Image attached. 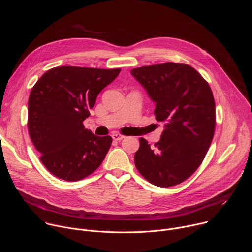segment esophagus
Returning <instances> with one entry per match:
<instances>
[{
  "label": "esophagus",
  "instance_id": "obj_1",
  "mask_svg": "<svg viewBox=\"0 0 252 252\" xmlns=\"http://www.w3.org/2000/svg\"><path fill=\"white\" fill-rule=\"evenodd\" d=\"M112 137H113L114 140H121V139H123V138L125 137V135L122 134V133L116 132V133H113V134H112Z\"/></svg>",
  "mask_w": 252,
  "mask_h": 252
}]
</instances>
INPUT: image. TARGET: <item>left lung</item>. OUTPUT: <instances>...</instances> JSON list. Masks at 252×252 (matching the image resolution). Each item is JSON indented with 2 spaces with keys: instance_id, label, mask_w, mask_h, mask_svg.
I'll list each match as a JSON object with an SVG mask.
<instances>
[{
  "instance_id": "left-lung-1",
  "label": "left lung",
  "mask_w": 252,
  "mask_h": 252,
  "mask_svg": "<svg viewBox=\"0 0 252 252\" xmlns=\"http://www.w3.org/2000/svg\"><path fill=\"white\" fill-rule=\"evenodd\" d=\"M156 102L160 140L151 147L139 138L134 164L152 185L169 188L184 183L201 164L214 135L215 102L208 83L186 63H164L131 69Z\"/></svg>"
}]
</instances>
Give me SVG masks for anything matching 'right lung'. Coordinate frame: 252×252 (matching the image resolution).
<instances>
[{
    "mask_svg": "<svg viewBox=\"0 0 252 252\" xmlns=\"http://www.w3.org/2000/svg\"><path fill=\"white\" fill-rule=\"evenodd\" d=\"M120 71L57 66L32 87L28 102L29 133L41 161L55 176L78 182L101 164L113 138L94 135L83 122L89 118L99 92Z\"/></svg>",
    "mask_w": 252,
    "mask_h": 252,
    "instance_id": "1",
    "label": "right lung"
}]
</instances>
